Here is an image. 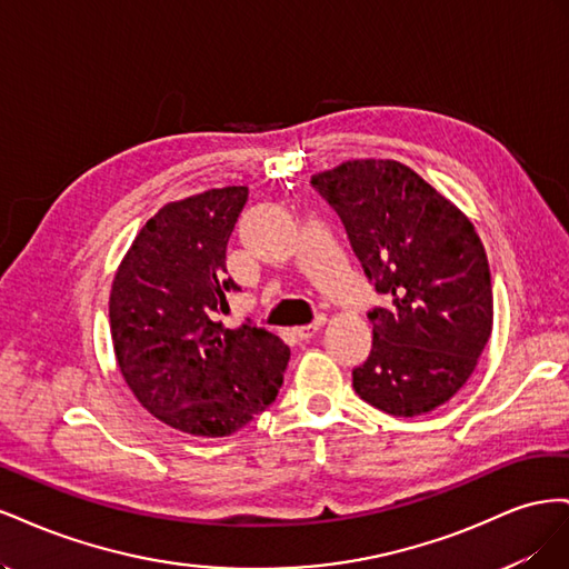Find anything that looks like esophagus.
<instances>
[{"instance_id": "34e87169", "label": "esophagus", "mask_w": 569, "mask_h": 569, "mask_svg": "<svg viewBox=\"0 0 569 569\" xmlns=\"http://www.w3.org/2000/svg\"><path fill=\"white\" fill-rule=\"evenodd\" d=\"M322 325H325V318L320 316V318H316L311 325H303V327H297L295 330V335L301 339V341H308V339H313L320 330H322Z\"/></svg>"}]
</instances>
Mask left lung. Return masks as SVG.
Returning a JSON list of instances; mask_svg holds the SVG:
<instances>
[{"mask_svg":"<svg viewBox=\"0 0 569 569\" xmlns=\"http://www.w3.org/2000/svg\"><path fill=\"white\" fill-rule=\"evenodd\" d=\"M311 184L387 299L368 313L372 349L353 368L356 393L396 418L435 410L470 380L491 337V272L475 226L399 161H347Z\"/></svg>","mask_w":569,"mask_h":569,"instance_id":"1","label":"left lung"}]
</instances>
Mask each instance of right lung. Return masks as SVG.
I'll return each instance as SVG.
<instances>
[{
	"label": "right lung",
	"instance_id": "right-lung-1",
	"mask_svg": "<svg viewBox=\"0 0 569 569\" xmlns=\"http://www.w3.org/2000/svg\"><path fill=\"white\" fill-rule=\"evenodd\" d=\"M247 187L170 201L134 237L111 287L120 375L153 418L194 437H230L282 387L289 347L244 322L228 330L226 251Z\"/></svg>",
	"mask_w": 569,
	"mask_h": 569
}]
</instances>
